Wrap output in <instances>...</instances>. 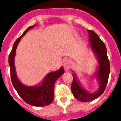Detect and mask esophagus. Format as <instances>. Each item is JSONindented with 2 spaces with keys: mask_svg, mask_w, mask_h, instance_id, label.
I'll use <instances>...</instances> for the list:
<instances>
[{
  "mask_svg": "<svg viewBox=\"0 0 121 121\" xmlns=\"http://www.w3.org/2000/svg\"><path fill=\"white\" fill-rule=\"evenodd\" d=\"M70 61L69 60H66L63 63V66H64V68L68 69L70 66Z\"/></svg>",
  "mask_w": 121,
  "mask_h": 121,
  "instance_id": "1",
  "label": "esophagus"
}]
</instances>
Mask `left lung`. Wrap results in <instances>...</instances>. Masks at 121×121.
I'll list each match as a JSON object with an SVG mask.
<instances>
[{"label": "left lung", "mask_w": 121, "mask_h": 121, "mask_svg": "<svg viewBox=\"0 0 121 121\" xmlns=\"http://www.w3.org/2000/svg\"><path fill=\"white\" fill-rule=\"evenodd\" d=\"M88 32L91 48L96 53L99 58V67L97 73V78L100 83V88L94 93H88L80 86L75 76L72 74L73 82L71 90L73 95L76 99L83 102L95 100L103 93L108 83L110 69V61L107 55V49L105 44L99 38L96 33L91 30H88Z\"/></svg>", "instance_id": "1"}]
</instances>
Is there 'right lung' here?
I'll return each mask as SVG.
<instances>
[{
  "label": "right lung",
  "instance_id": "add662e5",
  "mask_svg": "<svg viewBox=\"0 0 121 121\" xmlns=\"http://www.w3.org/2000/svg\"><path fill=\"white\" fill-rule=\"evenodd\" d=\"M35 26V25L29 27L22 33L21 36L19 37L16 41L15 42L12 50L9 55L8 62L11 69V78L12 85L22 100L32 106H45L49 105L54 100V83L56 80L64 73V71L63 67H61L60 69L58 71L48 73L42 83L39 85L35 86H28L22 84L18 79L14 66L15 50L19 41L29 29Z\"/></svg>",
  "mask_w": 121,
  "mask_h": 121
}]
</instances>
